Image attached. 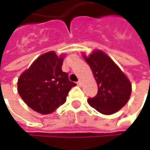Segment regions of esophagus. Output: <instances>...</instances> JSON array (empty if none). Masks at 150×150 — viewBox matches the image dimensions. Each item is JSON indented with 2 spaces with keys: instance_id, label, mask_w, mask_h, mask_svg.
Wrapping results in <instances>:
<instances>
[{
  "instance_id": "34e87169",
  "label": "esophagus",
  "mask_w": 150,
  "mask_h": 150,
  "mask_svg": "<svg viewBox=\"0 0 150 150\" xmlns=\"http://www.w3.org/2000/svg\"><path fill=\"white\" fill-rule=\"evenodd\" d=\"M77 85L79 86H81L82 83H81V81H79L77 82Z\"/></svg>"
}]
</instances>
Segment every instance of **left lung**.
Masks as SVG:
<instances>
[{
	"label": "left lung",
	"instance_id": "obj_1",
	"mask_svg": "<svg viewBox=\"0 0 150 150\" xmlns=\"http://www.w3.org/2000/svg\"><path fill=\"white\" fill-rule=\"evenodd\" d=\"M84 59L91 67L98 86L96 96L88 98V103L105 115L117 112L127 103L132 85L119 67L101 50H96Z\"/></svg>",
	"mask_w": 150,
	"mask_h": 150
}]
</instances>
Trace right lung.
<instances>
[{
	"mask_svg": "<svg viewBox=\"0 0 150 150\" xmlns=\"http://www.w3.org/2000/svg\"><path fill=\"white\" fill-rule=\"evenodd\" d=\"M63 56L54 52L39 56L20 75L17 91L25 103L35 112L49 114L66 101L70 89L76 86L62 70Z\"/></svg>",
	"mask_w": 150,
	"mask_h": 150,
	"instance_id": "obj_1",
	"label": "right lung"
}]
</instances>
